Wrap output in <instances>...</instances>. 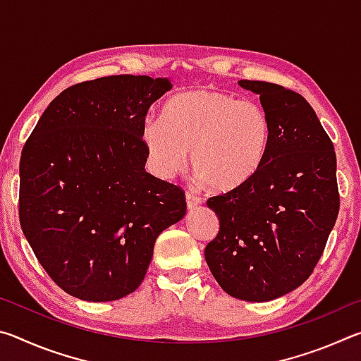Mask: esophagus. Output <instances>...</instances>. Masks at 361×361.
<instances>
[{"instance_id":"esophagus-1","label":"esophagus","mask_w":361,"mask_h":361,"mask_svg":"<svg viewBox=\"0 0 361 361\" xmlns=\"http://www.w3.org/2000/svg\"><path fill=\"white\" fill-rule=\"evenodd\" d=\"M202 204V199L199 197V195H195L192 192H186V205H188V210H194L195 207H199Z\"/></svg>"}]
</instances>
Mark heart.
I'll list each match as a JSON object with an SVG mask.
<instances>
[{
  "label": "heart",
  "mask_w": 361,
  "mask_h": 361,
  "mask_svg": "<svg viewBox=\"0 0 361 361\" xmlns=\"http://www.w3.org/2000/svg\"><path fill=\"white\" fill-rule=\"evenodd\" d=\"M271 140V118L259 102L216 89L172 97L162 121L146 119L142 129L149 167L159 178L178 175L191 151L195 176L219 192L240 188L258 172Z\"/></svg>",
  "instance_id": "heart-1"
}]
</instances>
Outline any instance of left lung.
<instances>
[{
    "label": "left lung",
    "instance_id": "1",
    "mask_svg": "<svg viewBox=\"0 0 361 361\" xmlns=\"http://www.w3.org/2000/svg\"><path fill=\"white\" fill-rule=\"evenodd\" d=\"M239 85L269 113L271 148L245 185L207 200L219 231L205 261L228 295L266 302L302 285L325 250L339 212L336 152L304 97L264 81Z\"/></svg>",
    "mask_w": 361,
    "mask_h": 361
}]
</instances>
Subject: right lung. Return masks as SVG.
Here are the masks:
<instances>
[{
	"label": "right lung",
	"mask_w": 361,
	"mask_h": 361,
	"mask_svg": "<svg viewBox=\"0 0 361 361\" xmlns=\"http://www.w3.org/2000/svg\"><path fill=\"white\" fill-rule=\"evenodd\" d=\"M169 78L119 75L56 97L20 157L23 235L54 282L82 301H116L142 285L185 192L145 170L142 142Z\"/></svg>",
	"instance_id": "right-lung-1"
}]
</instances>
